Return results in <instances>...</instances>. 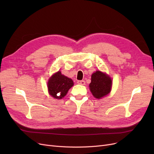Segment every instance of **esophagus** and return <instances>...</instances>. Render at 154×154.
<instances>
[{"label": "esophagus", "mask_w": 154, "mask_h": 154, "mask_svg": "<svg viewBox=\"0 0 154 154\" xmlns=\"http://www.w3.org/2000/svg\"><path fill=\"white\" fill-rule=\"evenodd\" d=\"M77 83H78V84H80V85H84L85 84V82L84 80H78Z\"/></svg>", "instance_id": "esophagus-1"}]
</instances>
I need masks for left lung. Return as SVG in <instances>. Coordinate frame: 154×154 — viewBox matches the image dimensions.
<instances>
[{
    "label": "left lung",
    "instance_id": "1",
    "mask_svg": "<svg viewBox=\"0 0 154 154\" xmlns=\"http://www.w3.org/2000/svg\"><path fill=\"white\" fill-rule=\"evenodd\" d=\"M112 83V80L109 76L97 71L92 74L91 82L89 84L90 90L96 98L100 99L110 92Z\"/></svg>",
    "mask_w": 154,
    "mask_h": 154
}]
</instances>
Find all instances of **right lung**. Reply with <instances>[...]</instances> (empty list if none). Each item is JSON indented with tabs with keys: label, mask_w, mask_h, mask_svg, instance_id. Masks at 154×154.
<instances>
[{
	"label": "right lung",
	"mask_w": 154,
	"mask_h": 154,
	"mask_svg": "<svg viewBox=\"0 0 154 154\" xmlns=\"http://www.w3.org/2000/svg\"><path fill=\"white\" fill-rule=\"evenodd\" d=\"M73 82L58 71L51 76L48 83L49 94L56 99H62L73 85Z\"/></svg>",
	"instance_id": "add662e5"
}]
</instances>
